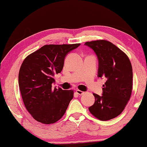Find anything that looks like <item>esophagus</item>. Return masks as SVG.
Here are the masks:
<instances>
[{
  "instance_id": "1",
  "label": "esophagus",
  "mask_w": 147,
  "mask_h": 147,
  "mask_svg": "<svg viewBox=\"0 0 147 147\" xmlns=\"http://www.w3.org/2000/svg\"><path fill=\"white\" fill-rule=\"evenodd\" d=\"M76 93H77V94H79V95H82V94H84L85 92H84L81 91V90H76Z\"/></svg>"
}]
</instances>
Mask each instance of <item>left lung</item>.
I'll return each instance as SVG.
<instances>
[{"label": "left lung", "instance_id": "1", "mask_svg": "<svg viewBox=\"0 0 147 147\" xmlns=\"http://www.w3.org/2000/svg\"><path fill=\"white\" fill-rule=\"evenodd\" d=\"M98 59V77H106L101 96L93 94L95 101L89 111L100 121L117 117L124 110L131 95L133 71L128 56L105 40L86 42Z\"/></svg>", "mask_w": 147, "mask_h": 147}]
</instances>
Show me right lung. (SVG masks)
I'll use <instances>...</instances> for the list:
<instances>
[{
    "label": "right lung",
    "mask_w": 147,
    "mask_h": 147,
    "mask_svg": "<svg viewBox=\"0 0 147 147\" xmlns=\"http://www.w3.org/2000/svg\"><path fill=\"white\" fill-rule=\"evenodd\" d=\"M79 45H45L23 61L18 75L19 88L26 110L35 121L53 124L64 115L74 91L53 88V77L62 70L68 53Z\"/></svg>",
    "instance_id": "obj_1"
}]
</instances>
